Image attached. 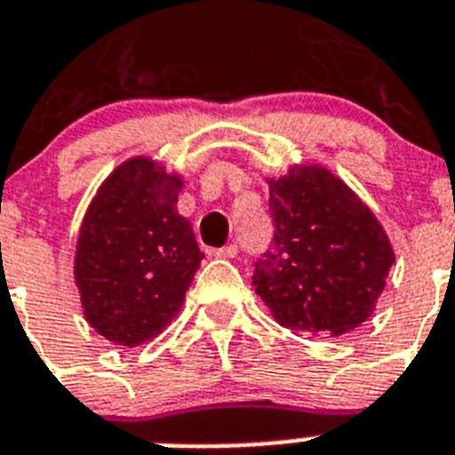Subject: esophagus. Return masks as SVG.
<instances>
[{"instance_id": "1", "label": "esophagus", "mask_w": 455, "mask_h": 455, "mask_svg": "<svg viewBox=\"0 0 455 455\" xmlns=\"http://www.w3.org/2000/svg\"><path fill=\"white\" fill-rule=\"evenodd\" d=\"M238 254V245H224V247H210L208 257H220V259H234Z\"/></svg>"}]
</instances>
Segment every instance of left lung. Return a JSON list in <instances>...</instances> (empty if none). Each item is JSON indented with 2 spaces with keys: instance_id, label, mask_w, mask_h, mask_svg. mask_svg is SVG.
<instances>
[{
  "instance_id": "8db88e82",
  "label": "left lung",
  "mask_w": 455,
  "mask_h": 455,
  "mask_svg": "<svg viewBox=\"0 0 455 455\" xmlns=\"http://www.w3.org/2000/svg\"><path fill=\"white\" fill-rule=\"evenodd\" d=\"M268 184L275 235L254 264V290L297 334L341 336L376 311L395 261L367 203L320 164H294Z\"/></svg>"
}]
</instances>
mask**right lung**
<instances>
[{
	"mask_svg": "<svg viewBox=\"0 0 455 455\" xmlns=\"http://www.w3.org/2000/svg\"><path fill=\"white\" fill-rule=\"evenodd\" d=\"M184 187L151 156L125 158L105 177L81 220L74 283L86 323L107 341L135 348L182 311L203 252L177 212Z\"/></svg>",
	"mask_w": 455,
	"mask_h": 455,
	"instance_id": "obj_1",
	"label": "right lung"
}]
</instances>
